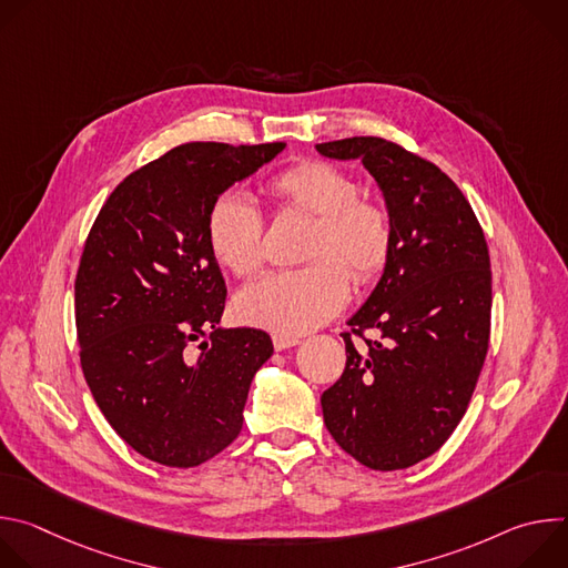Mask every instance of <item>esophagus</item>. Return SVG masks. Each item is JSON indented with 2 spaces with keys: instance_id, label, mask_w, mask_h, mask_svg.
<instances>
[{
  "instance_id": "1",
  "label": "esophagus",
  "mask_w": 568,
  "mask_h": 568,
  "mask_svg": "<svg viewBox=\"0 0 568 568\" xmlns=\"http://www.w3.org/2000/svg\"><path fill=\"white\" fill-rule=\"evenodd\" d=\"M272 342H274L276 351H287V348L298 344V337H294V335H274Z\"/></svg>"
}]
</instances>
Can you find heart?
<instances>
[{
    "mask_svg": "<svg viewBox=\"0 0 568 568\" xmlns=\"http://www.w3.org/2000/svg\"><path fill=\"white\" fill-rule=\"evenodd\" d=\"M272 191L316 217L307 247L314 263L272 272L245 287L235 298V314L276 335H301L346 307L351 274L368 283L384 272L393 254V220L386 206L359 197L357 182L328 161H298L272 180ZM206 242L213 258L237 276L261 267L263 217L250 195L231 189L213 200Z\"/></svg>",
    "mask_w": 568,
    "mask_h": 568,
    "instance_id": "b5f03b06",
    "label": "heart"
}]
</instances>
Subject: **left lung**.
<instances>
[{"instance_id":"1","label":"left lung","mask_w":568,"mask_h":568,"mask_svg":"<svg viewBox=\"0 0 568 568\" xmlns=\"http://www.w3.org/2000/svg\"><path fill=\"white\" fill-rule=\"evenodd\" d=\"M314 148L359 159L393 220V254L342 335L346 368L321 395L323 423L362 465L412 467L452 436L488 355V245L460 189L432 161L379 136ZM364 329L381 339L357 352L352 335Z\"/></svg>"}]
</instances>
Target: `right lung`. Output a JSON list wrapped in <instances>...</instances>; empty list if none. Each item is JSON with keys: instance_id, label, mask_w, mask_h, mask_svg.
I'll use <instances>...</instances> for the list:
<instances>
[{"instance_id": "obj_1", "label": "right lung", "mask_w": 568, "mask_h": 568, "mask_svg": "<svg viewBox=\"0 0 568 568\" xmlns=\"http://www.w3.org/2000/svg\"><path fill=\"white\" fill-rule=\"evenodd\" d=\"M283 148H173L112 191L88 235L75 276L80 366L112 429L154 463L195 467L229 447L274 353L263 331L217 328L226 287L206 213Z\"/></svg>"}]
</instances>
